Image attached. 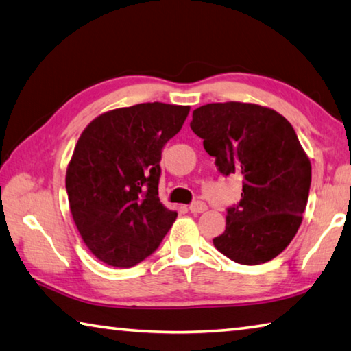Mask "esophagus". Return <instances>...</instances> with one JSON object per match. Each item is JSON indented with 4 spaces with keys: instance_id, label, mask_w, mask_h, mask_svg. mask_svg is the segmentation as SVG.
<instances>
[{
    "instance_id": "34e87169",
    "label": "esophagus",
    "mask_w": 351,
    "mask_h": 351,
    "mask_svg": "<svg viewBox=\"0 0 351 351\" xmlns=\"http://www.w3.org/2000/svg\"><path fill=\"white\" fill-rule=\"evenodd\" d=\"M208 210L206 204H204V202H194L193 205H189V211H191L193 214H200V213H205Z\"/></svg>"
}]
</instances>
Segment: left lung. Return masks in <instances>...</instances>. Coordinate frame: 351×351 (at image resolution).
Returning a JSON list of instances; mask_svg holds the SVG:
<instances>
[{"label":"left lung","instance_id":"1","mask_svg":"<svg viewBox=\"0 0 351 351\" xmlns=\"http://www.w3.org/2000/svg\"><path fill=\"white\" fill-rule=\"evenodd\" d=\"M191 129L220 174L242 176V199L214 247L242 265L274 259L296 236L311 185L310 158L290 121L261 104L226 101L195 109Z\"/></svg>","mask_w":351,"mask_h":351}]
</instances>
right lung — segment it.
<instances>
[{"instance_id":"1","label":"right lung","mask_w":351,"mask_h":351,"mask_svg":"<svg viewBox=\"0 0 351 351\" xmlns=\"http://www.w3.org/2000/svg\"><path fill=\"white\" fill-rule=\"evenodd\" d=\"M189 106L140 103L108 110L80 135L67 165L72 219L98 261L131 268L166 236L177 213L158 200L160 160Z\"/></svg>"}]
</instances>
